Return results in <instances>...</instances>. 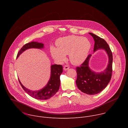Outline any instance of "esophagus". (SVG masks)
<instances>
[{
	"instance_id": "1",
	"label": "esophagus",
	"mask_w": 128,
	"mask_h": 128,
	"mask_svg": "<svg viewBox=\"0 0 128 128\" xmlns=\"http://www.w3.org/2000/svg\"><path fill=\"white\" fill-rule=\"evenodd\" d=\"M69 67L68 65H65V66H64L63 69L66 71V70H67L68 69H69Z\"/></svg>"
}]
</instances>
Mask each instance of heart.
Instances as JSON below:
<instances>
[{
  "label": "heart",
  "mask_w": 128,
  "mask_h": 128,
  "mask_svg": "<svg viewBox=\"0 0 128 128\" xmlns=\"http://www.w3.org/2000/svg\"><path fill=\"white\" fill-rule=\"evenodd\" d=\"M57 48L50 47V54L54 60L62 63L69 54L71 62L76 65L82 63L86 59L90 48V43L86 38L69 35L59 38L56 42Z\"/></svg>",
  "instance_id": "1"
}]
</instances>
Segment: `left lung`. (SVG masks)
<instances>
[{
  "label": "left lung",
  "mask_w": 128,
  "mask_h": 128,
  "mask_svg": "<svg viewBox=\"0 0 128 128\" xmlns=\"http://www.w3.org/2000/svg\"><path fill=\"white\" fill-rule=\"evenodd\" d=\"M95 41L94 52L98 49H103L108 56V64L105 70L96 73L88 67V62L91 54H88L80 66L76 67L78 88L83 93L88 95H95L103 90L110 82L112 72V54L106 41L97 35L89 33Z\"/></svg>",
  "instance_id": "8db88e82"
}]
</instances>
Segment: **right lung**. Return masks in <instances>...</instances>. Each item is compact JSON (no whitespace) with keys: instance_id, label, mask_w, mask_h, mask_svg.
<instances>
[{"instance_id":"obj_1","label":"right lung","mask_w":128,"mask_h":128,"mask_svg":"<svg viewBox=\"0 0 128 128\" xmlns=\"http://www.w3.org/2000/svg\"><path fill=\"white\" fill-rule=\"evenodd\" d=\"M44 44L42 43L32 42L25 44L21 48L17 54L16 58L25 50L31 48H42ZM50 77L47 84L42 89L38 90H31L25 88L20 82H19L23 90L32 97L38 100H47L54 95L59 89L60 85V75L63 72V67L61 65L54 64L51 66Z\"/></svg>"}]
</instances>
